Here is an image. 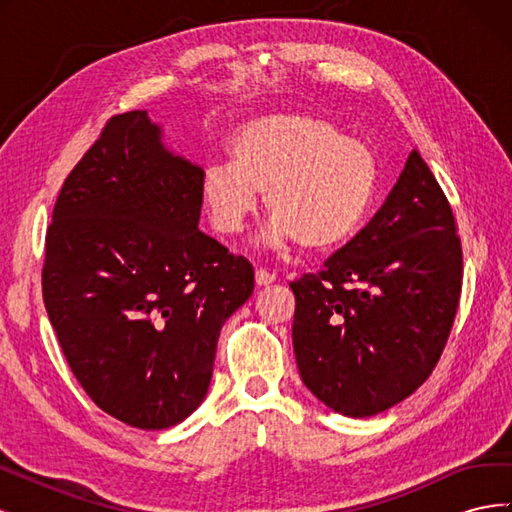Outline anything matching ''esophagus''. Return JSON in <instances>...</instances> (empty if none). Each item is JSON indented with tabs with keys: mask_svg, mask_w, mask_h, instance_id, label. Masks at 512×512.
I'll return each instance as SVG.
<instances>
[{
	"mask_svg": "<svg viewBox=\"0 0 512 512\" xmlns=\"http://www.w3.org/2000/svg\"><path fill=\"white\" fill-rule=\"evenodd\" d=\"M275 282V273H271V271H267V269H256V284L258 286H269V284H273Z\"/></svg>",
	"mask_w": 512,
	"mask_h": 512,
	"instance_id": "esophagus-1",
	"label": "esophagus"
}]
</instances>
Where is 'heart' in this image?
<instances>
[{
  "mask_svg": "<svg viewBox=\"0 0 512 512\" xmlns=\"http://www.w3.org/2000/svg\"><path fill=\"white\" fill-rule=\"evenodd\" d=\"M228 153L230 162L207 164L200 179V198L224 235H239L262 192L273 215L265 243L299 239L312 250H329L359 230L376 194L374 151L318 115L245 121L232 132Z\"/></svg>",
  "mask_w": 512,
  "mask_h": 512,
  "instance_id": "b5f03b06",
  "label": "heart"
}]
</instances>
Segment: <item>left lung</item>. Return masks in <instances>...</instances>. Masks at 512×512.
Listing matches in <instances>:
<instances>
[{
    "instance_id": "obj_1",
    "label": "left lung",
    "mask_w": 512,
    "mask_h": 512,
    "mask_svg": "<svg viewBox=\"0 0 512 512\" xmlns=\"http://www.w3.org/2000/svg\"><path fill=\"white\" fill-rule=\"evenodd\" d=\"M461 271L451 205L414 149L374 220L318 275L290 284L292 346L307 389L352 418L410 397L446 346Z\"/></svg>"
}]
</instances>
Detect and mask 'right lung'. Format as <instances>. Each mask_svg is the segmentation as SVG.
I'll return each instance as SVG.
<instances>
[{
    "label": "right lung",
    "mask_w": 512,
    "mask_h": 512,
    "mask_svg": "<svg viewBox=\"0 0 512 512\" xmlns=\"http://www.w3.org/2000/svg\"><path fill=\"white\" fill-rule=\"evenodd\" d=\"M203 168L147 111L113 117L74 166L46 232L42 294L94 404L138 429L185 421L209 391L224 322L254 269L198 230Z\"/></svg>",
    "instance_id": "obj_1"
}]
</instances>
